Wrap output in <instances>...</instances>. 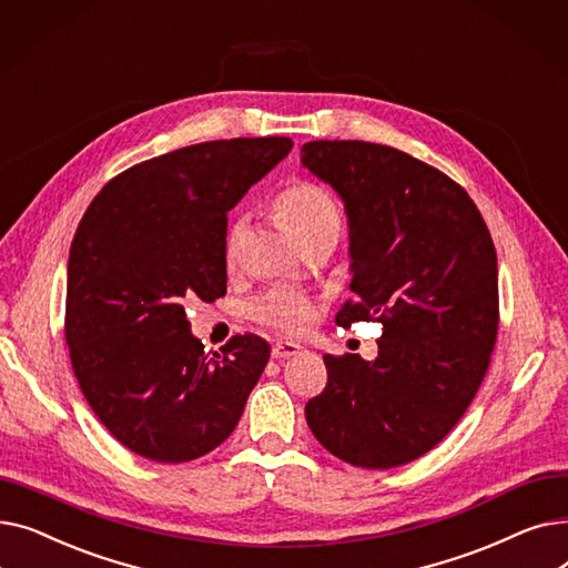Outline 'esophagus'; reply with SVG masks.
Here are the masks:
<instances>
[{"label": "esophagus", "mask_w": 568, "mask_h": 568, "mask_svg": "<svg viewBox=\"0 0 568 568\" xmlns=\"http://www.w3.org/2000/svg\"><path fill=\"white\" fill-rule=\"evenodd\" d=\"M302 349H304V347H302L300 343L278 341V343H274V347H272V356H274V359H287V356L300 354Z\"/></svg>", "instance_id": "esophagus-1"}]
</instances>
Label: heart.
I'll return each instance as SVG.
<instances>
[{"instance_id":"b5f03b06","label":"heart","mask_w":568,"mask_h":568,"mask_svg":"<svg viewBox=\"0 0 568 568\" xmlns=\"http://www.w3.org/2000/svg\"><path fill=\"white\" fill-rule=\"evenodd\" d=\"M276 219L292 232L296 244L306 246L322 239H338L343 216L336 197L315 182H294L283 189L274 200ZM244 236V221H234L225 236V262L234 264L239 244ZM253 317L262 324L274 326L285 334H302L315 317V302L304 292L290 287H274L251 308Z\"/></svg>"}]
</instances>
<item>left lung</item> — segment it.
Instances as JSON below:
<instances>
[{"label": "left lung", "mask_w": 568, "mask_h": 568, "mask_svg": "<svg viewBox=\"0 0 568 568\" xmlns=\"http://www.w3.org/2000/svg\"><path fill=\"white\" fill-rule=\"evenodd\" d=\"M302 163L345 202L349 290L336 324L382 322L375 362L324 354L306 422L326 452L366 469L428 454L460 422L499 324L497 253L467 191L400 149L315 140Z\"/></svg>", "instance_id": "left-lung-1"}]
</instances>
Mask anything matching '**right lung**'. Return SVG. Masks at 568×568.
Here are the masks:
<instances>
[{
  "label": "right lung",
  "mask_w": 568,
  "mask_h": 568,
  "mask_svg": "<svg viewBox=\"0 0 568 568\" xmlns=\"http://www.w3.org/2000/svg\"><path fill=\"white\" fill-rule=\"evenodd\" d=\"M290 149L182 146L116 174L87 206L69 253L71 366L101 424L142 458L195 460L242 419L272 347L244 334L209 356L184 306L225 294L227 212Z\"/></svg>",
  "instance_id": "1"
}]
</instances>
